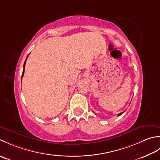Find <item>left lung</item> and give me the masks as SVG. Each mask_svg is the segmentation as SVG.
<instances>
[{
    "label": "left lung",
    "instance_id": "left-lung-1",
    "mask_svg": "<svg viewBox=\"0 0 160 160\" xmlns=\"http://www.w3.org/2000/svg\"><path fill=\"white\" fill-rule=\"evenodd\" d=\"M123 113V112H121V113H119V114H118V115H118V116H119V115H122V114Z\"/></svg>",
    "mask_w": 160,
    "mask_h": 160
}]
</instances>
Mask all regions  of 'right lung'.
<instances>
[{
    "label": "right lung",
    "mask_w": 160,
    "mask_h": 160,
    "mask_svg": "<svg viewBox=\"0 0 160 160\" xmlns=\"http://www.w3.org/2000/svg\"><path fill=\"white\" fill-rule=\"evenodd\" d=\"M28 56H29V54L28 55V57H27V58H26V59H25V63H24V65H23V70H22V77H23V74H24V71H25V63H26V60H27V58H28Z\"/></svg>",
    "instance_id": "right-lung-1"
}]
</instances>
